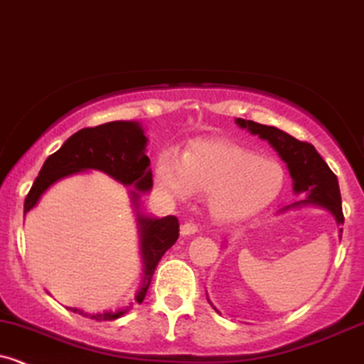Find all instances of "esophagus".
<instances>
[{"label":"esophagus","instance_id":"34e87169","mask_svg":"<svg viewBox=\"0 0 364 364\" xmlns=\"http://www.w3.org/2000/svg\"><path fill=\"white\" fill-rule=\"evenodd\" d=\"M198 232V227L193 223V221H186V223L181 225V235H193V233Z\"/></svg>","mask_w":364,"mask_h":364}]
</instances>
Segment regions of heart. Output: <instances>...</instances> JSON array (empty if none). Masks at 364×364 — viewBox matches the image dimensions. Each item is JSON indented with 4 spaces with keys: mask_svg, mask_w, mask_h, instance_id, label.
Listing matches in <instances>:
<instances>
[{
    "mask_svg": "<svg viewBox=\"0 0 364 364\" xmlns=\"http://www.w3.org/2000/svg\"><path fill=\"white\" fill-rule=\"evenodd\" d=\"M155 178L174 198L209 195V209L220 221H239L272 204L284 185L279 162L232 143L193 144L183 156L164 150L156 156Z\"/></svg>",
    "mask_w": 364,
    "mask_h": 364,
    "instance_id": "b5f03b06",
    "label": "heart"
}]
</instances>
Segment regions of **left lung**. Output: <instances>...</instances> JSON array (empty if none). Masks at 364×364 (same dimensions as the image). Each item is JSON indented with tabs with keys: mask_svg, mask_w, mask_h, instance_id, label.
Returning <instances> with one entry per match:
<instances>
[{
	"mask_svg": "<svg viewBox=\"0 0 364 364\" xmlns=\"http://www.w3.org/2000/svg\"><path fill=\"white\" fill-rule=\"evenodd\" d=\"M235 124L239 127L247 129L255 136L269 141L270 146L284 160L293 178L294 193L307 197L301 202H294L291 208L300 204H317L333 214L336 223H343L338 179L311 143L298 141L296 137L289 136L288 132L281 131V129L256 124L252 120L237 118ZM340 232H342V228H340Z\"/></svg>",
	"mask_w": 364,
	"mask_h": 364,
	"instance_id": "obj_1",
	"label": "left lung"
}]
</instances>
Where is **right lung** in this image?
<instances>
[{
  "label": "right lung",
  "instance_id": "right-lung-1",
  "mask_svg": "<svg viewBox=\"0 0 364 364\" xmlns=\"http://www.w3.org/2000/svg\"><path fill=\"white\" fill-rule=\"evenodd\" d=\"M146 143L148 139L143 127L137 122H108V124L87 127L73 134L59 150L45 160L40 174L34 179L26 197L24 214L38 204L41 195L47 192L53 183L87 169L102 171L120 181L122 185L134 186L136 190H131V197L137 211L139 192H148L153 186ZM137 227H139L141 237L143 282L134 296V301L141 304L146 296L160 258L178 240L179 221L176 216L148 218L141 216L137 211ZM131 309L132 305H129L122 311L102 314H85L80 309H71V311L95 321H112L125 316Z\"/></svg>",
  "mask_w": 364,
  "mask_h": 364
}]
</instances>
